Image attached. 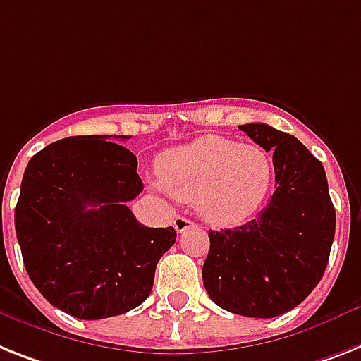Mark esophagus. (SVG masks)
<instances>
[{
  "label": "esophagus",
  "mask_w": 361,
  "mask_h": 361,
  "mask_svg": "<svg viewBox=\"0 0 361 361\" xmlns=\"http://www.w3.org/2000/svg\"><path fill=\"white\" fill-rule=\"evenodd\" d=\"M173 227H175V231H177V232H184V231H188L190 227H195V223H193L192 219L184 217V216H177V217H175V221H173Z\"/></svg>",
  "instance_id": "obj_1"
}]
</instances>
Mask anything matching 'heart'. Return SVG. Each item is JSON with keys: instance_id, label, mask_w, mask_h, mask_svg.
Wrapping results in <instances>:
<instances>
[{"instance_id": "1", "label": "heart", "mask_w": 361, "mask_h": 361, "mask_svg": "<svg viewBox=\"0 0 361 361\" xmlns=\"http://www.w3.org/2000/svg\"><path fill=\"white\" fill-rule=\"evenodd\" d=\"M157 173L169 195L195 202L207 221L236 225L266 199L273 160L260 145H240L208 134L160 154Z\"/></svg>"}]
</instances>
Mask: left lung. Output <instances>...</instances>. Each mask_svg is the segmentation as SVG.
Masks as SVG:
<instances>
[{"label": "left lung", "instance_id": "obj_1", "mask_svg": "<svg viewBox=\"0 0 361 361\" xmlns=\"http://www.w3.org/2000/svg\"><path fill=\"white\" fill-rule=\"evenodd\" d=\"M240 129L273 153L276 190L258 217L208 232L202 282L219 308L269 319L299 306L319 284L336 210L323 164L299 140L266 123Z\"/></svg>", "mask_w": 361, "mask_h": 361}]
</instances>
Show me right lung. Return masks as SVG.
Wrapping results in <instances>:
<instances>
[{
	"label": "right lung",
	"instance_id": "right-lung-1",
	"mask_svg": "<svg viewBox=\"0 0 361 361\" xmlns=\"http://www.w3.org/2000/svg\"><path fill=\"white\" fill-rule=\"evenodd\" d=\"M105 134L71 136L38 151L14 210L27 275L77 319H105L144 302L173 227L147 228L127 202L144 190L138 160ZM114 140H127L116 136Z\"/></svg>",
	"mask_w": 361,
	"mask_h": 361
}]
</instances>
